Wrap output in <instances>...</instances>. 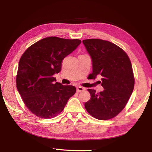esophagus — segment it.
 I'll return each instance as SVG.
<instances>
[{
    "instance_id": "esophagus-1",
    "label": "esophagus",
    "mask_w": 152,
    "mask_h": 152,
    "mask_svg": "<svg viewBox=\"0 0 152 152\" xmlns=\"http://www.w3.org/2000/svg\"><path fill=\"white\" fill-rule=\"evenodd\" d=\"M84 90H85L84 87H80V86L77 87V93H79V92L83 91Z\"/></svg>"
}]
</instances>
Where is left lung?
Instances as JSON below:
<instances>
[{
	"instance_id": "obj_1",
	"label": "left lung",
	"mask_w": 152,
	"mask_h": 152,
	"mask_svg": "<svg viewBox=\"0 0 152 152\" xmlns=\"http://www.w3.org/2000/svg\"><path fill=\"white\" fill-rule=\"evenodd\" d=\"M82 42L92 59L91 79L102 75L104 88L99 93L87 89L91 99L85 108L93 117L108 120L122 111L132 94L134 77L131 61L123 49L109 41L91 39Z\"/></svg>"
}]
</instances>
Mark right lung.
<instances>
[{
  "label": "right lung",
  "mask_w": 152,
  "mask_h": 152,
  "mask_svg": "<svg viewBox=\"0 0 152 152\" xmlns=\"http://www.w3.org/2000/svg\"><path fill=\"white\" fill-rule=\"evenodd\" d=\"M81 43L79 39L49 37L39 40L21 56L16 87L26 107L36 116L51 118L65 108L76 92L75 87L55 82L62 60Z\"/></svg>",
  "instance_id": "right-lung-1"
}]
</instances>
